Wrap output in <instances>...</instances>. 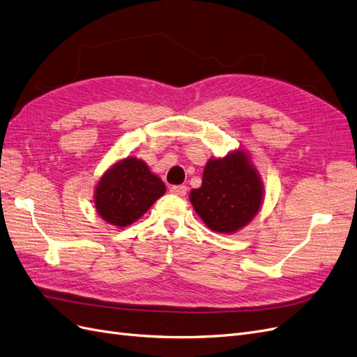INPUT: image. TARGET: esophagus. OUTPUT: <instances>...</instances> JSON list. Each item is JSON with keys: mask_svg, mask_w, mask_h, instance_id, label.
Returning <instances> with one entry per match:
<instances>
[{"mask_svg": "<svg viewBox=\"0 0 357 357\" xmlns=\"http://www.w3.org/2000/svg\"><path fill=\"white\" fill-rule=\"evenodd\" d=\"M187 187L185 185H174L170 187V192L175 194V195H179V197H183V195L187 194Z\"/></svg>", "mask_w": 357, "mask_h": 357, "instance_id": "1", "label": "esophagus"}]
</instances>
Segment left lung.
Returning <instances> with one entry per match:
<instances>
[{
    "mask_svg": "<svg viewBox=\"0 0 357 357\" xmlns=\"http://www.w3.org/2000/svg\"><path fill=\"white\" fill-rule=\"evenodd\" d=\"M264 187L258 170L245 151L237 149L224 158H211L200 188L190 202L203 222L216 233L231 234L246 227L262 204Z\"/></svg>",
    "mask_w": 357,
    "mask_h": 357,
    "instance_id": "left-lung-1",
    "label": "left lung"
}]
</instances>
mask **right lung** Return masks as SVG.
Instances as JSON below:
<instances>
[{"label": "right lung", "instance_id": "add662e5", "mask_svg": "<svg viewBox=\"0 0 357 357\" xmlns=\"http://www.w3.org/2000/svg\"><path fill=\"white\" fill-rule=\"evenodd\" d=\"M166 192L165 182L142 160L128 157L102 175L95 191V206L102 220L130 225Z\"/></svg>", "mask_w": 357, "mask_h": 357}]
</instances>
